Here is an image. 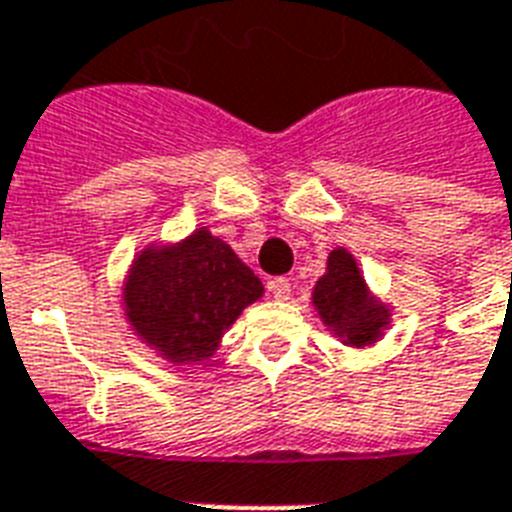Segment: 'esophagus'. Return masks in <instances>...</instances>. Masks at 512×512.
<instances>
[{
	"label": "esophagus",
	"mask_w": 512,
	"mask_h": 512,
	"mask_svg": "<svg viewBox=\"0 0 512 512\" xmlns=\"http://www.w3.org/2000/svg\"><path fill=\"white\" fill-rule=\"evenodd\" d=\"M268 292H271L276 300H289L292 297V281L279 276V279H271L268 281Z\"/></svg>",
	"instance_id": "obj_1"
}]
</instances>
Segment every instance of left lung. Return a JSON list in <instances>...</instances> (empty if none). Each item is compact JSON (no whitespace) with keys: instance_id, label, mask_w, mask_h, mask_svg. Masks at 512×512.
I'll list each match as a JSON object with an SVG mask.
<instances>
[{"instance_id":"left-lung-1","label":"left lung","mask_w":512,"mask_h":512,"mask_svg":"<svg viewBox=\"0 0 512 512\" xmlns=\"http://www.w3.org/2000/svg\"><path fill=\"white\" fill-rule=\"evenodd\" d=\"M313 303L319 316L335 335H342L350 345H366L377 337L388 313L366 297V284L358 273L353 257L345 249L329 255L327 276H321L313 289Z\"/></svg>"}]
</instances>
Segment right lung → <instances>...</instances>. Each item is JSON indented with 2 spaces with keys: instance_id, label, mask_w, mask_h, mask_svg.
I'll return each mask as SVG.
<instances>
[{
  "instance_id": "right-lung-1",
  "label": "right lung",
  "mask_w": 512,
  "mask_h": 512,
  "mask_svg": "<svg viewBox=\"0 0 512 512\" xmlns=\"http://www.w3.org/2000/svg\"><path fill=\"white\" fill-rule=\"evenodd\" d=\"M263 284L225 241L209 231L172 249H148L132 268L127 284V316L140 337L170 361H201Z\"/></svg>"
}]
</instances>
